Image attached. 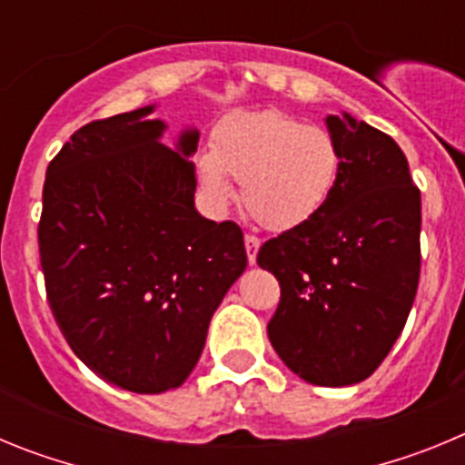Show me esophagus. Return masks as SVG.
Wrapping results in <instances>:
<instances>
[{
  "label": "esophagus",
  "mask_w": 465,
  "mask_h": 465,
  "mask_svg": "<svg viewBox=\"0 0 465 465\" xmlns=\"http://www.w3.org/2000/svg\"><path fill=\"white\" fill-rule=\"evenodd\" d=\"M244 246H246V258L249 262H256V253H258V246H261V240L256 235H244Z\"/></svg>",
  "instance_id": "34e87169"
}]
</instances>
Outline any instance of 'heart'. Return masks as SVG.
Instances as JSON below:
<instances>
[{"label":"heart","instance_id":"heart-1","mask_svg":"<svg viewBox=\"0 0 465 465\" xmlns=\"http://www.w3.org/2000/svg\"><path fill=\"white\" fill-rule=\"evenodd\" d=\"M342 165V146L326 127L277 109L240 111L216 123L212 151L197 158V176L216 200H228L232 176L258 223L293 230L328 207Z\"/></svg>","mask_w":465,"mask_h":465}]
</instances>
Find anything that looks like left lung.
<instances>
[{
  "label": "left lung",
  "instance_id": "left-lung-1",
  "mask_svg": "<svg viewBox=\"0 0 465 465\" xmlns=\"http://www.w3.org/2000/svg\"><path fill=\"white\" fill-rule=\"evenodd\" d=\"M342 146L340 186L314 221L261 246L282 298L268 323L279 359L319 386L380 368L402 332L421 268V193L389 134L349 114L326 118Z\"/></svg>",
  "mask_w": 465,
  "mask_h": 465
}]
</instances>
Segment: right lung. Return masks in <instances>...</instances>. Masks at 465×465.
<instances>
[{"label":"right lung","instance_id":"right-lung-1","mask_svg":"<svg viewBox=\"0 0 465 465\" xmlns=\"http://www.w3.org/2000/svg\"><path fill=\"white\" fill-rule=\"evenodd\" d=\"M153 106L79 127L51 160L39 256L46 298L72 351L134 393L186 381L212 314L246 268L244 235L193 203L197 130L158 142Z\"/></svg>","mask_w":465,"mask_h":465}]
</instances>
